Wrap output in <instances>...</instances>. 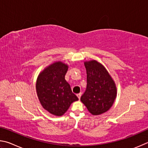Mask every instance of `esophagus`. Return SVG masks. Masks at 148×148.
Returning <instances> with one entry per match:
<instances>
[{
    "label": "esophagus",
    "mask_w": 148,
    "mask_h": 148,
    "mask_svg": "<svg viewBox=\"0 0 148 148\" xmlns=\"http://www.w3.org/2000/svg\"><path fill=\"white\" fill-rule=\"evenodd\" d=\"M81 95H82V93H79V94H77V96L78 97V98H79V99H80V98H81Z\"/></svg>",
    "instance_id": "34e87169"
}]
</instances>
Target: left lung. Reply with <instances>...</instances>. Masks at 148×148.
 <instances>
[{
  "label": "left lung",
  "instance_id": "left-lung-1",
  "mask_svg": "<svg viewBox=\"0 0 148 148\" xmlns=\"http://www.w3.org/2000/svg\"><path fill=\"white\" fill-rule=\"evenodd\" d=\"M84 66L87 86L81 101L92 114H101L110 109L116 99L115 82L105 67L97 61L85 62Z\"/></svg>",
  "mask_w": 148,
  "mask_h": 148
}]
</instances>
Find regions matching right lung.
Instances as JSON below:
<instances>
[{"label": "right lung", "mask_w": 148, "mask_h": 148, "mask_svg": "<svg viewBox=\"0 0 148 148\" xmlns=\"http://www.w3.org/2000/svg\"><path fill=\"white\" fill-rule=\"evenodd\" d=\"M67 69V64L54 62L39 74L36 81V92L41 105L54 116H62L73 102L79 100L65 79Z\"/></svg>", "instance_id": "1"}]
</instances>
